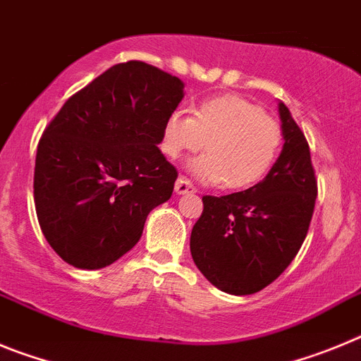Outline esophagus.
Returning a JSON list of instances; mask_svg holds the SVG:
<instances>
[{
	"label": "esophagus",
	"mask_w": 361,
	"mask_h": 361,
	"mask_svg": "<svg viewBox=\"0 0 361 361\" xmlns=\"http://www.w3.org/2000/svg\"><path fill=\"white\" fill-rule=\"evenodd\" d=\"M174 190H176V194H194L197 192L196 187H194L192 183L188 180H185V178H178L176 185H174Z\"/></svg>",
	"instance_id": "obj_1"
}]
</instances>
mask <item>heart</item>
I'll return each mask as SVG.
<instances>
[{"mask_svg":"<svg viewBox=\"0 0 361 361\" xmlns=\"http://www.w3.org/2000/svg\"><path fill=\"white\" fill-rule=\"evenodd\" d=\"M203 145L207 152L188 164L192 176L241 190L259 183L274 167L282 128L259 106L233 95L204 100L194 116L183 111L169 115L161 138L169 158L200 151Z\"/></svg>","mask_w":361,"mask_h":361,"instance_id":"b5f03b06","label":"heart"}]
</instances>
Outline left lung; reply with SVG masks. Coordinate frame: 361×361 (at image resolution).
Masks as SVG:
<instances>
[{
    "mask_svg": "<svg viewBox=\"0 0 361 361\" xmlns=\"http://www.w3.org/2000/svg\"><path fill=\"white\" fill-rule=\"evenodd\" d=\"M284 147L257 185L228 196H203L190 233L201 274L230 295L264 290L284 271L310 230L318 187L310 144L284 104H279Z\"/></svg>",
    "mask_w": 361,
    "mask_h": 361,
    "instance_id": "left-lung-1",
    "label": "left lung"
}]
</instances>
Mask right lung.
Listing matches in <instances>:
<instances>
[{
	"mask_svg": "<svg viewBox=\"0 0 361 361\" xmlns=\"http://www.w3.org/2000/svg\"><path fill=\"white\" fill-rule=\"evenodd\" d=\"M183 82L142 61L106 70L64 102L39 138L34 201L48 245L80 269L109 266L142 237L178 171L158 144Z\"/></svg>",
	"mask_w": 361,
	"mask_h": 361,
	"instance_id": "obj_1",
	"label": "right lung"
}]
</instances>
